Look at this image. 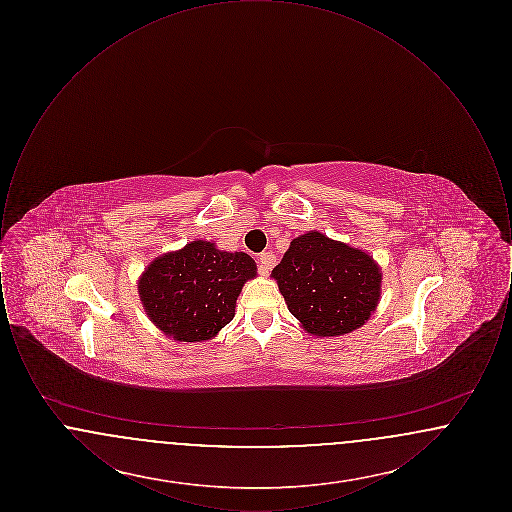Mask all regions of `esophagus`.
Segmentation results:
<instances>
[{"mask_svg": "<svg viewBox=\"0 0 512 512\" xmlns=\"http://www.w3.org/2000/svg\"><path fill=\"white\" fill-rule=\"evenodd\" d=\"M274 265H276V257L272 253H261L259 255V272L263 276H267L270 268L274 267Z\"/></svg>", "mask_w": 512, "mask_h": 512, "instance_id": "1", "label": "esophagus"}]
</instances>
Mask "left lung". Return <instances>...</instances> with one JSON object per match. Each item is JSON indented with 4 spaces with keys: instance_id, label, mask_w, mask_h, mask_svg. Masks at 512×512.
Wrapping results in <instances>:
<instances>
[{
    "instance_id": "left-lung-1",
    "label": "left lung",
    "mask_w": 512,
    "mask_h": 512,
    "mask_svg": "<svg viewBox=\"0 0 512 512\" xmlns=\"http://www.w3.org/2000/svg\"><path fill=\"white\" fill-rule=\"evenodd\" d=\"M270 276L301 328L317 338L361 328L382 295V268L372 255L317 230L293 238Z\"/></svg>"
}]
</instances>
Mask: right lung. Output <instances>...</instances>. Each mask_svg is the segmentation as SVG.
<instances>
[{"instance_id":"obj_1","label":"right lung","mask_w":512,"mask_h":512,"mask_svg":"<svg viewBox=\"0 0 512 512\" xmlns=\"http://www.w3.org/2000/svg\"><path fill=\"white\" fill-rule=\"evenodd\" d=\"M255 276L257 265L244 251L195 240L155 257L138 278V293L147 318L165 336L197 343L219 336Z\"/></svg>"}]
</instances>
